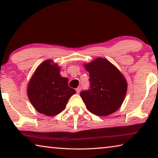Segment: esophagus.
<instances>
[{"label": "esophagus", "mask_w": 158, "mask_h": 158, "mask_svg": "<svg viewBox=\"0 0 158 158\" xmlns=\"http://www.w3.org/2000/svg\"><path fill=\"white\" fill-rule=\"evenodd\" d=\"M81 87H77V88H76V93L78 94V93H80V92H81Z\"/></svg>", "instance_id": "1"}]
</instances>
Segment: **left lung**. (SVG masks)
Masks as SVG:
<instances>
[{
	"mask_svg": "<svg viewBox=\"0 0 158 158\" xmlns=\"http://www.w3.org/2000/svg\"><path fill=\"white\" fill-rule=\"evenodd\" d=\"M85 67L89 74V87L80 94L87 109L101 116L114 113L120 107L127 94L125 78L114 65L102 58Z\"/></svg>",
	"mask_w": 158,
	"mask_h": 158,
	"instance_id": "left-lung-1",
	"label": "left lung"
}]
</instances>
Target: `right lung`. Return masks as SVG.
<instances>
[{
	"label": "right lung",
	"mask_w": 158,
	"mask_h": 158,
	"mask_svg": "<svg viewBox=\"0 0 158 158\" xmlns=\"http://www.w3.org/2000/svg\"><path fill=\"white\" fill-rule=\"evenodd\" d=\"M69 86V80L60 75L56 64L51 60L42 63L36 70L27 88L28 98L35 110L48 116L59 114L69 98L76 94Z\"/></svg>",
	"instance_id": "add662e5"
}]
</instances>
